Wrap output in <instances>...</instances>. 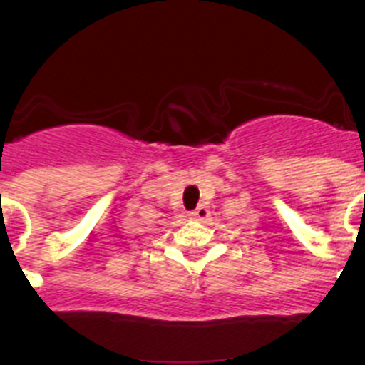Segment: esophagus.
<instances>
[{
	"mask_svg": "<svg viewBox=\"0 0 365 365\" xmlns=\"http://www.w3.org/2000/svg\"><path fill=\"white\" fill-rule=\"evenodd\" d=\"M190 217L193 218V220H206L207 217H210V211H207V207H204V206H199L197 207L195 211H192V213H190Z\"/></svg>",
	"mask_w": 365,
	"mask_h": 365,
	"instance_id": "esophagus-1",
	"label": "esophagus"
}]
</instances>
